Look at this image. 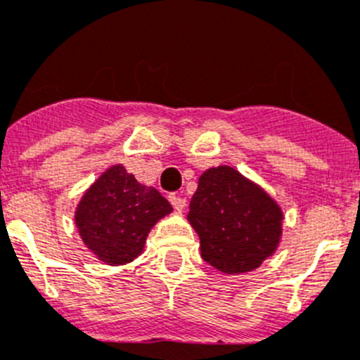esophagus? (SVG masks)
I'll list each match as a JSON object with an SVG mask.
<instances>
[{"label":"esophagus","instance_id":"34e87169","mask_svg":"<svg viewBox=\"0 0 360 360\" xmlns=\"http://www.w3.org/2000/svg\"><path fill=\"white\" fill-rule=\"evenodd\" d=\"M169 201H171V205H173V207L176 208L178 212L186 208V198L178 196V194H169Z\"/></svg>","mask_w":360,"mask_h":360}]
</instances>
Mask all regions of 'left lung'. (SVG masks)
<instances>
[{"mask_svg": "<svg viewBox=\"0 0 360 360\" xmlns=\"http://www.w3.org/2000/svg\"><path fill=\"white\" fill-rule=\"evenodd\" d=\"M189 208L201 258L221 272H251L279 245V205L233 167L205 171Z\"/></svg>", "mask_w": 360, "mask_h": 360, "instance_id": "1", "label": "left lung"}]
</instances>
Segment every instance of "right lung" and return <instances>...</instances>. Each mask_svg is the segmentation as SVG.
Segmentation results:
<instances>
[{"label":"right lung","instance_id":"right-lung-1","mask_svg":"<svg viewBox=\"0 0 360 360\" xmlns=\"http://www.w3.org/2000/svg\"><path fill=\"white\" fill-rule=\"evenodd\" d=\"M173 210L153 187L139 184L122 164L95 180L75 210V226L86 248L108 265L138 258L150 229Z\"/></svg>","mask_w":360,"mask_h":360}]
</instances>
